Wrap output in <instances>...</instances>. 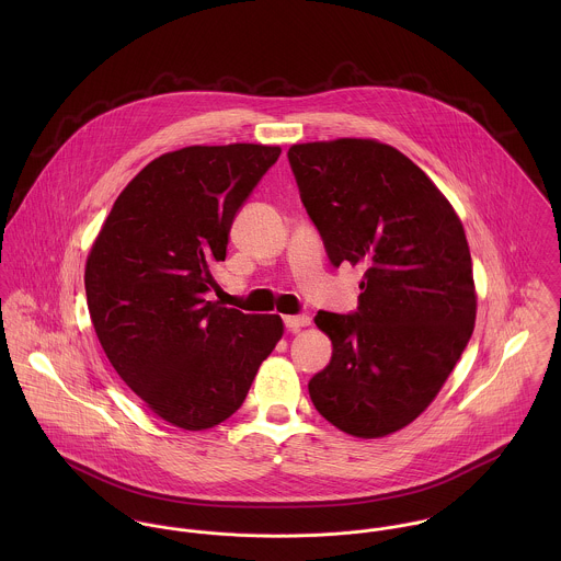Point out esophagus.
<instances>
[{
	"instance_id": "esophagus-1",
	"label": "esophagus",
	"mask_w": 561,
	"mask_h": 561,
	"mask_svg": "<svg viewBox=\"0 0 561 561\" xmlns=\"http://www.w3.org/2000/svg\"><path fill=\"white\" fill-rule=\"evenodd\" d=\"M283 323L287 330H300L302 325L311 323V318L309 316H287V318H283Z\"/></svg>"
}]
</instances>
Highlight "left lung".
<instances>
[{"label":"left lung","instance_id":"8db88e82","mask_svg":"<svg viewBox=\"0 0 561 561\" xmlns=\"http://www.w3.org/2000/svg\"><path fill=\"white\" fill-rule=\"evenodd\" d=\"M287 158L330 263L365 267L354 313L316 316L332 358L309 382L311 401L352 436H387L436 398L473 334L462 222L389 145L343 138L294 145Z\"/></svg>","mask_w":561,"mask_h":561}]
</instances>
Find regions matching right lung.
Listing matches in <instances>:
<instances>
[{"instance_id": "right-lung-1", "label": "right lung", "mask_w": 561, "mask_h": 561, "mask_svg": "<svg viewBox=\"0 0 561 561\" xmlns=\"http://www.w3.org/2000/svg\"><path fill=\"white\" fill-rule=\"evenodd\" d=\"M278 147H187L142 168L85 261V300L116 374L163 421L207 430L240 408L283 336L278 316L209 302L243 203Z\"/></svg>"}]
</instances>
